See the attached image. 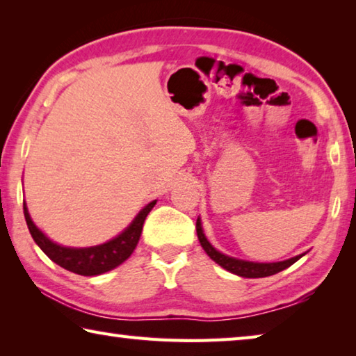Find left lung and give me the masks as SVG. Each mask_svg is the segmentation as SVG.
Listing matches in <instances>:
<instances>
[{
    "instance_id": "8db88e82",
    "label": "left lung",
    "mask_w": 356,
    "mask_h": 356,
    "mask_svg": "<svg viewBox=\"0 0 356 356\" xmlns=\"http://www.w3.org/2000/svg\"><path fill=\"white\" fill-rule=\"evenodd\" d=\"M196 232H197V238H200V243L204 248V251L207 252L212 261H215L218 265H221L222 268H226L227 272H231L234 275L243 276V278H264V276H272L275 273H280L282 270L291 267L292 264H295L298 259L303 256H295L292 259H287V261L282 262H273V264H257V262H246V261H240V259H234L221 254L220 251H216L212 245L207 242L206 236H204L202 227H201V221L197 218L196 221Z\"/></svg>"
}]
</instances>
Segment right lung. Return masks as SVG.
<instances>
[{"instance_id":"right-lung-1","label":"right lung","mask_w":356,"mask_h":356,"mask_svg":"<svg viewBox=\"0 0 356 356\" xmlns=\"http://www.w3.org/2000/svg\"><path fill=\"white\" fill-rule=\"evenodd\" d=\"M155 202L156 201L149 202L120 236L104 245L91 246V248H67V246L53 243L50 238L45 237L42 231L35 227V225L31 221V216L28 213L26 204H23V213H25L26 225L34 242L39 245V248L53 262L76 275L95 276L110 272V270L116 268L118 265L122 264L125 259L130 257L131 252L136 248L138 240L141 237L144 220H146L147 213L155 206Z\"/></svg>"}]
</instances>
